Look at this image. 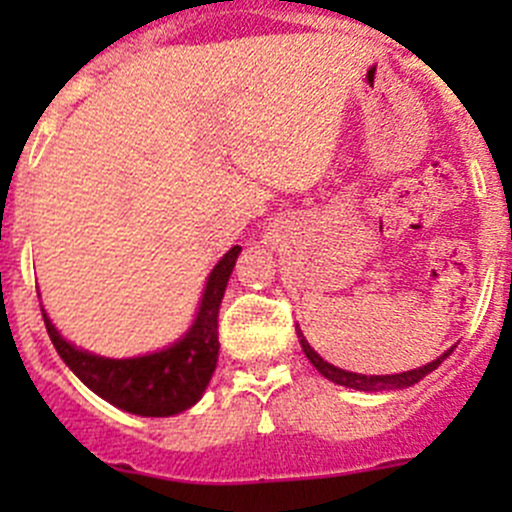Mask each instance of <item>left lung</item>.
I'll return each instance as SVG.
<instances>
[{
	"mask_svg": "<svg viewBox=\"0 0 512 512\" xmlns=\"http://www.w3.org/2000/svg\"><path fill=\"white\" fill-rule=\"evenodd\" d=\"M297 337H299V344H302V352L307 354V359L312 361L314 366H317L319 374L327 376V379L334 381V384L347 386V389H356V391H396V389H409V386H414L416 381H421L423 376L431 374V371L436 369V366L441 364V361L446 359L448 354H451V352H446L443 356H438L436 361H431V364L418 366V369H411V371H401V374L366 376V374H354V371L337 369V366H334V364L324 361L322 356H319L312 347H309V342H307V339H304V334L299 332V329H297Z\"/></svg>",
	"mask_w": 512,
	"mask_h": 512,
	"instance_id": "left-lung-1",
	"label": "left lung"
}]
</instances>
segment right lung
I'll use <instances>...</instances> for the list:
<instances>
[{
	"instance_id": "right-lung-1",
	"label": "right lung",
	"mask_w": 512,
	"mask_h": 512,
	"mask_svg": "<svg viewBox=\"0 0 512 512\" xmlns=\"http://www.w3.org/2000/svg\"><path fill=\"white\" fill-rule=\"evenodd\" d=\"M242 247L235 245L213 267L198 317L183 339L163 352L106 359L66 342L44 312L46 332L71 371L108 404L136 416H173L198 404L218 366V312Z\"/></svg>"
}]
</instances>
